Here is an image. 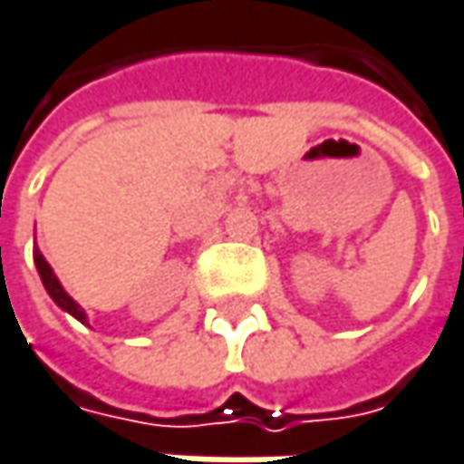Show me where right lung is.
I'll use <instances>...</instances> for the list:
<instances>
[{"label": "right lung", "mask_w": 464, "mask_h": 464, "mask_svg": "<svg viewBox=\"0 0 464 464\" xmlns=\"http://www.w3.org/2000/svg\"><path fill=\"white\" fill-rule=\"evenodd\" d=\"M34 259H36V267H39V276H42L44 281V288L49 291V296L63 307V310H68L72 317H78L81 323H86V314H83V310L70 299L68 294H65V288L60 286V281H57V276L52 273V267H49V262L44 259L42 252H34Z\"/></svg>", "instance_id": "add662e5"}]
</instances>
